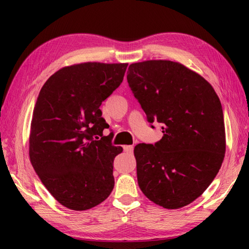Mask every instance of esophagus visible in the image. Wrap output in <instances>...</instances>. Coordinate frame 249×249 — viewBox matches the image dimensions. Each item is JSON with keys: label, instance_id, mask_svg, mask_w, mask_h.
Masks as SVG:
<instances>
[{"label": "esophagus", "instance_id": "esophagus-1", "mask_svg": "<svg viewBox=\"0 0 249 249\" xmlns=\"http://www.w3.org/2000/svg\"><path fill=\"white\" fill-rule=\"evenodd\" d=\"M124 87L127 88V83H126V81H124Z\"/></svg>", "mask_w": 249, "mask_h": 249}]
</instances>
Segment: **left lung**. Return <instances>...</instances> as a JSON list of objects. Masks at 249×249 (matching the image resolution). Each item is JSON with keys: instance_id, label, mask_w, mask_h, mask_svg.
<instances>
[{"instance_id": "left-lung-1", "label": "left lung", "mask_w": 249, "mask_h": 249, "mask_svg": "<svg viewBox=\"0 0 249 249\" xmlns=\"http://www.w3.org/2000/svg\"><path fill=\"white\" fill-rule=\"evenodd\" d=\"M126 64L86 62L62 68L39 92L33 112L29 158L59 203L94 208L114 188L113 162L123 148L100 107L123 82Z\"/></svg>"}]
</instances>
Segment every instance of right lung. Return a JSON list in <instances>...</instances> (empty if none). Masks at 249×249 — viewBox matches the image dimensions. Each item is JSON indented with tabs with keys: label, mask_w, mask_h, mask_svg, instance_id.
I'll return each instance as SVG.
<instances>
[{
	"label": "right lung",
	"mask_w": 249,
	"mask_h": 249,
	"mask_svg": "<svg viewBox=\"0 0 249 249\" xmlns=\"http://www.w3.org/2000/svg\"><path fill=\"white\" fill-rule=\"evenodd\" d=\"M127 82L147 121L161 129L155 145L134 149L141 190L166 209L190 204L215 178L225 156L220 99L199 74L169 60L130 65Z\"/></svg>",
	"instance_id": "1"
}]
</instances>
